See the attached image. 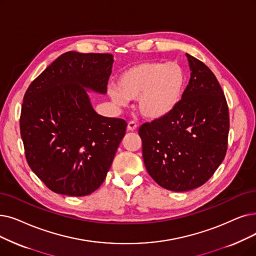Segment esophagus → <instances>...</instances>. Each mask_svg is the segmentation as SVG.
<instances>
[{
    "label": "esophagus",
    "mask_w": 256,
    "mask_h": 256,
    "mask_svg": "<svg viewBox=\"0 0 256 256\" xmlns=\"http://www.w3.org/2000/svg\"><path fill=\"white\" fill-rule=\"evenodd\" d=\"M137 128V124L135 121H130L128 124V130H135Z\"/></svg>",
    "instance_id": "esophagus-1"
}]
</instances>
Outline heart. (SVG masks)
Listing matches in <instances>:
<instances>
[{
    "label": "heart",
    "instance_id": "heart-1",
    "mask_svg": "<svg viewBox=\"0 0 256 256\" xmlns=\"http://www.w3.org/2000/svg\"><path fill=\"white\" fill-rule=\"evenodd\" d=\"M186 86V73L178 62H144L130 66L117 80L110 96L117 104L138 98L142 116L157 120L172 114L180 104Z\"/></svg>",
    "mask_w": 256,
    "mask_h": 256
}]
</instances>
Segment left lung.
<instances>
[{
  "mask_svg": "<svg viewBox=\"0 0 256 256\" xmlns=\"http://www.w3.org/2000/svg\"><path fill=\"white\" fill-rule=\"evenodd\" d=\"M190 80L172 114L139 128L143 161L150 176L172 192H188L206 183L223 162L229 110L216 75L186 54Z\"/></svg>",
  "mask_w": 256,
  "mask_h": 256,
  "instance_id": "8db88e82",
  "label": "left lung"
}]
</instances>
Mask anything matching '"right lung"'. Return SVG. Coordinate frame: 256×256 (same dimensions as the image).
<instances>
[{"instance_id": "right-lung-1", "label": "right lung", "mask_w": 256, "mask_h": 256, "mask_svg": "<svg viewBox=\"0 0 256 256\" xmlns=\"http://www.w3.org/2000/svg\"><path fill=\"white\" fill-rule=\"evenodd\" d=\"M113 55L66 52L28 86L20 117L28 165L50 190L94 192L104 181L128 124L98 115L86 91L106 94Z\"/></svg>"}]
</instances>
